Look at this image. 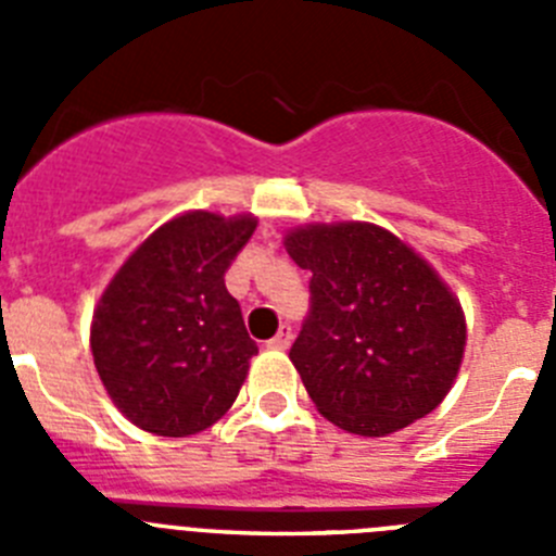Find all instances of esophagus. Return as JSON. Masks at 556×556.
Returning <instances> with one entry per match:
<instances>
[{
	"mask_svg": "<svg viewBox=\"0 0 556 556\" xmlns=\"http://www.w3.org/2000/svg\"><path fill=\"white\" fill-rule=\"evenodd\" d=\"M289 342H292V326H281L278 333L269 339V348H275V351H287Z\"/></svg>",
	"mask_w": 556,
	"mask_h": 556,
	"instance_id": "1",
	"label": "esophagus"
}]
</instances>
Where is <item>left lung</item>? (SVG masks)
Returning a JSON list of instances; mask_svg holds the SVG:
<instances>
[{
    "mask_svg": "<svg viewBox=\"0 0 556 556\" xmlns=\"http://www.w3.org/2000/svg\"><path fill=\"white\" fill-rule=\"evenodd\" d=\"M312 306L289 358L339 429L384 437L443 404L465 353V314L426 258L370 223L289 230Z\"/></svg>",
    "mask_w": 556,
    "mask_h": 556,
    "instance_id": "left-lung-1",
    "label": "left lung"
}]
</instances>
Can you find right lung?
Masks as SVG:
<instances>
[{
    "label": "right lung",
    "mask_w": 556,
    "mask_h": 556,
    "mask_svg": "<svg viewBox=\"0 0 556 556\" xmlns=\"http://www.w3.org/2000/svg\"><path fill=\"white\" fill-rule=\"evenodd\" d=\"M255 217L189 211L150 233L113 275L91 323L108 395L139 429L189 437L230 409L258 353L225 273Z\"/></svg>",
    "instance_id": "obj_1"
}]
</instances>
